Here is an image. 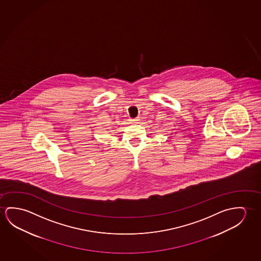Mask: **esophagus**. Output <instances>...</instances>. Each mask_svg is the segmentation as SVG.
I'll return each instance as SVG.
<instances>
[{"label": "esophagus", "instance_id": "34e87169", "mask_svg": "<svg viewBox=\"0 0 261 261\" xmlns=\"http://www.w3.org/2000/svg\"><path fill=\"white\" fill-rule=\"evenodd\" d=\"M140 120L139 118H134V119H130V121L133 122V123H138V120Z\"/></svg>", "mask_w": 261, "mask_h": 261}]
</instances>
